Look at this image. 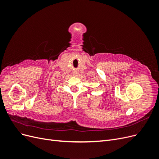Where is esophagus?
I'll use <instances>...</instances> for the list:
<instances>
[{"mask_svg":"<svg viewBox=\"0 0 159 159\" xmlns=\"http://www.w3.org/2000/svg\"><path fill=\"white\" fill-rule=\"evenodd\" d=\"M73 75L75 77H78L80 75V74H79V72L78 71H74L73 72Z\"/></svg>","mask_w":159,"mask_h":159,"instance_id":"1","label":"esophagus"}]
</instances>
